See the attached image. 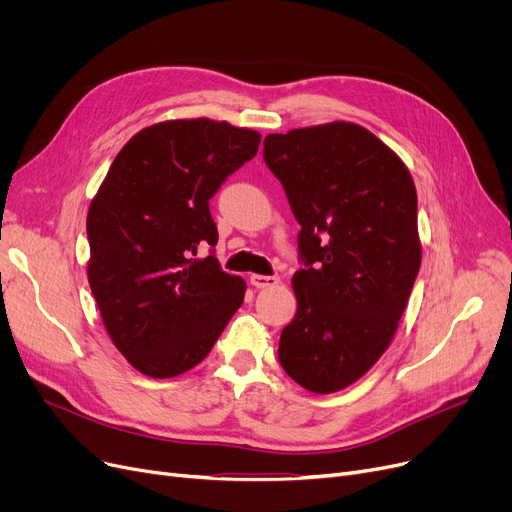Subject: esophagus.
Masks as SVG:
<instances>
[{"label":"esophagus","instance_id":"esophagus-1","mask_svg":"<svg viewBox=\"0 0 512 512\" xmlns=\"http://www.w3.org/2000/svg\"><path fill=\"white\" fill-rule=\"evenodd\" d=\"M278 282H280L278 276H261V274L251 276V284L255 288H270V286H276Z\"/></svg>","mask_w":512,"mask_h":512}]
</instances>
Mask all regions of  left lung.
I'll list each match as a JSON object with an SVG mask.
<instances>
[{"label": "left lung", "mask_w": 512, "mask_h": 512, "mask_svg": "<svg viewBox=\"0 0 512 512\" xmlns=\"http://www.w3.org/2000/svg\"><path fill=\"white\" fill-rule=\"evenodd\" d=\"M263 159L301 224L299 307L278 359L303 388L336 392L382 357L409 303L421 265L415 184L351 122L267 134Z\"/></svg>", "instance_id": "obj_1"}]
</instances>
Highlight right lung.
Returning <instances> with one entry per match:
<instances>
[{
	"mask_svg": "<svg viewBox=\"0 0 512 512\" xmlns=\"http://www.w3.org/2000/svg\"><path fill=\"white\" fill-rule=\"evenodd\" d=\"M259 143L255 130L207 118L143 128L89 207L93 297L118 351L149 378L201 363L245 299V282L215 257L209 199Z\"/></svg>",
	"mask_w": 512,
	"mask_h": 512,
	"instance_id": "obj_1",
	"label": "right lung"
}]
</instances>
